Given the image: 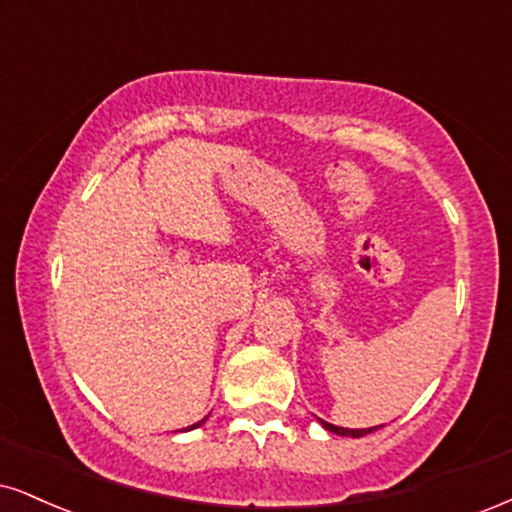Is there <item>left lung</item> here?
I'll list each match as a JSON object with an SVG mask.
<instances>
[{
	"instance_id": "1",
	"label": "left lung",
	"mask_w": 512,
	"mask_h": 512,
	"mask_svg": "<svg viewBox=\"0 0 512 512\" xmlns=\"http://www.w3.org/2000/svg\"><path fill=\"white\" fill-rule=\"evenodd\" d=\"M320 425H323L327 432L342 434V437H363V434H370V432H375V430H377V427H368V430H346V427L330 425V422H325V420H320Z\"/></svg>"
}]
</instances>
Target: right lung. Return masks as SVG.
<instances>
[{
  "instance_id": "add662e5",
  "label": "right lung",
  "mask_w": 512,
  "mask_h": 512,
  "mask_svg": "<svg viewBox=\"0 0 512 512\" xmlns=\"http://www.w3.org/2000/svg\"><path fill=\"white\" fill-rule=\"evenodd\" d=\"M206 420V418H204ZM204 420H199V422H194L192 427H187V430H194V427H199V425H204Z\"/></svg>"
}]
</instances>
